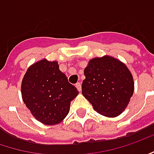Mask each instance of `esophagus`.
Here are the masks:
<instances>
[{
  "instance_id": "esophagus-1",
  "label": "esophagus",
  "mask_w": 154,
  "mask_h": 154,
  "mask_svg": "<svg viewBox=\"0 0 154 154\" xmlns=\"http://www.w3.org/2000/svg\"><path fill=\"white\" fill-rule=\"evenodd\" d=\"M75 87H76V88L78 89V91L79 92H81L82 91V84L80 82H78V83H76L75 84Z\"/></svg>"
}]
</instances>
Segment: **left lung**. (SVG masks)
I'll return each instance as SVG.
<instances>
[{
	"instance_id": "1",
	"label": "left lung",
	"mask_w": 154,
	"mask_h": 154,
	"mask_svg": "<svg viewBox=\"0 0 154 154\" xmlns=\"http://www.w3.org/2000/svg\"><path fill=\"white\" fill-rule=\"evenodd\" d=\"M84 75L83 96L97 113L116 117L126 109L134 92V81L125 64L108 55L94 58Z\"/></svg>"
}]
</instances>
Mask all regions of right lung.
Masks as SVG:
<instances>
[{"mask_svg":"<svg viewBox=\"0 0 154 154\" xmlns=\"http://www.w3.org/2000/svg\"><path fill=\"white\" fill-rule=\"evenodd\" d=\"M21 93L23 103L38 121L54 125L69 113L71 102L79 92L68 82L57 61L44 59L28 68L22 81Z\"/></svg>","mask_w":154,"mask_h":154,"instance_id":"1","label":"right lung"}]
</instances>
